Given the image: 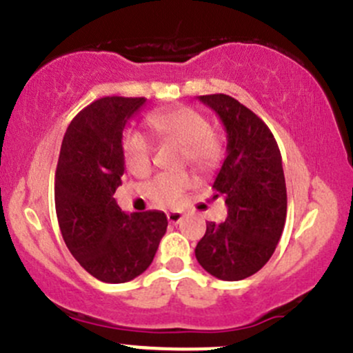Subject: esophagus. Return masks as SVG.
<instances>
[{"instance_id":"34e87169","label":"esophagus","mask_w":353,"mask_h":353,"mask_svg":"<svg viewBox=\"0 0 353 353\" xmlns=\"http://www.w3.org/2000/svg\"><path fill=\"white\" fill-rule=\"evenodd\" d=\"M167 220H169V223H179L181 220H183V213L181 211H169L167 213Z\"/></svg>"}]
</instances>
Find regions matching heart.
<instances>
[{
    "mask_svg": "<svg viewBox=\"0 0 353 353\" xmlns=\"http://www.w3.org/2000/svg\"><path fill=\"white\" fill-rule=\"evenodd\" d=\"M148 125L155 135L183 145V161L201 170H210L221 157L220 140L210 132V123L192 108H174L148 114ZM123 157L127 169L135 176H145L152 165V143L145 133L128 130L123 137ZM192 184L186 172H164L147 184L148 198L157 205H176Z\"/></svg>",
    "mask_w": 353,
    "mask_h": 353,
    "instance_id": "heart-1",
    "label": "heart"
}]
</instances>
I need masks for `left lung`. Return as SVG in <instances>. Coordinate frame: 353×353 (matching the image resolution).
I'll return each instance as SVG.
<instances>
[{
  "mask_svg": "<svg viewBox=\"0 0 353 353\" xmlns=\"http://www.w3.org/2000/svg\"><path fill=\"white\" fill-rule=\"evenodd\" d=\"M198 99L226 130V157L213 189L225 194L228 216L223 223L208 221L194 254L211 276L242 281L267 264L283 235L288 211L283 159L269 127L235 98Z\"/></svg>",
  "mask_w": 353,
  "mask_h": 353,
  "instance_id": "1",
  "label": "left lung"
}]
</instances>
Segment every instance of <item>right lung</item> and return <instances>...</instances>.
Masks as SVG:
<instances>
[{"label": "right lung", "mask_w": 353, "mask_h": 353, "mask_svg": "<svg viewBox=\"0 0 353 353\" xmlns=\"http://www.w3.org/2000/svg\"><path fill=\"white\" fill-rule=\"evenodd\" d=\"M145 98L106 96L70 121L55 170V211L77 262L108 284L135 279L152 264L167 216L125 213L113 198L125 172L123 130Z\"/></svg>", "instance_id": "add662e5"}]
</instances>
